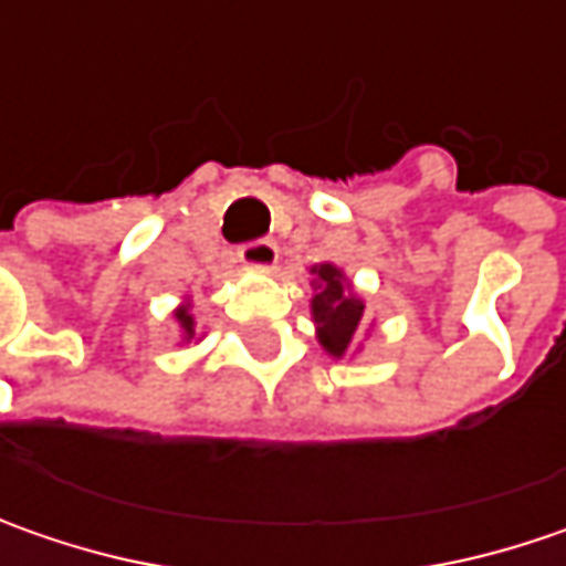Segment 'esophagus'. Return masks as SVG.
<instances>
[{"instance_id":"obj_1","label":"esophagus","mask_w":566,"mask_h":566,"mask_svg":"<svg viewBox=\"0 0 566 566\" xmlns=\"http://www.w3.org/2000/svg\"><path fill=\"white\" fill-rule=\"evenodd\" d=\"M240 262H243L247 269L269 272V269H275V262H279V247H275L272 240H253V243L240 247Z\"/></svg>"}]
</instances>
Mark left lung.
<instances>
[{
  "mask_svg": "<svg viewBox=\"0 0 566 566\" xmlns=\"http://www.w3.org/2000/svg\"><path fill=\"white\" fill-rule=\"evenodd\" d=\"M310 275H313L310 316L316 326V342L335 360L355 357L360 352V332L367 326L364 297L357 294L352 279L335 262L310 265Z\"/></svg>",
  "mask_w": 566,
  "mask_h": 566,
  "instance_id": "8db88e82",
  "label": "left lung"
}]
</instances>
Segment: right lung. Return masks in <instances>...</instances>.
Returning <instances> with one entry per match:
<instances>
[{"label":"right lung","mask_w":566,"mask_h":566,"mask_svg":"<svg viewBox=\"0 0 566 566\" xmlns=\"http://www.w3.org/2000/svg\"><path fill=\"white\" fill-rule=\"evenodd\" d=\"M174 319H177V326H180V342L177 345H189V342H202V335L196 329V313H192V297L186 294L184 301L177 304L174 310Z\"/></svg>","instance_id":"obj_1"}]
</instances>
